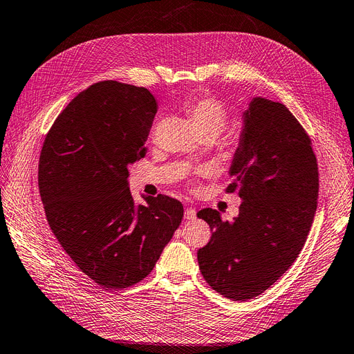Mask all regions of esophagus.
I'll list each match as a JSON object with an SVG mask.
<instances>
[{
	"label": "esophagus",
	"instance_id": "1",
	"mask_svg": "<svg viewBox=\"0 0 354 354\" xmlns=\"http://www.w3.org/2000/svg\"><path fill=\"white\" fill-rule=\"evenodd\" d=\"M185 218L187 221H193L196 218V209L194 207H186L185 210Z\"/></svg>",
	"mask_w": 354,
	"mask_h": 354
}]
</instances>
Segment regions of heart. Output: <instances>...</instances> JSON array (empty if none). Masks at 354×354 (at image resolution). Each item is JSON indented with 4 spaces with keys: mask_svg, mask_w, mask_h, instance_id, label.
<instances>
[{
    "mask_svg": "<svg viewBox=\"0 0 354 354\" xmlns=\"http://www.w3.org/2000/svg\"><path fill=\"white\" fill-rule=\"evenodd\" d=\"M185 111L201 136L216 138L226 128L230 119L225 104L219 98L210 95H196L187 98ZM239 140H241L239 135L232 132L219 138V144L223 148L235 149L239 147Z\"/></svg>",
    "mask_w": 354,
    "mask_h": 354,
    "instance_id": "b5f03b06",
    "label": "heart"
}]
</instances>
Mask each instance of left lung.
<instances>
[{"mask_svg":"<svg viewBox=\"0 0 354 354\" xmlns=\"http://www.w3.org/2000/svg\"><path fill=\"white\" fill-rule=\"evenodd\" d=\"M226 193H238L239 215L215 209L197 216L214 231L197 251L206 283L232 301L261 295L298 259L317 210L318 164L313 142L286 106L254 98L244 113Z\"/></svg>","mask_w":354,"mask_h":354,"instance_id":"1","label":"left lung"}]
</instances>
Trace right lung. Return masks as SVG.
<instances>
[{
    "mask_svg": "<svg viewBox=\"0 0 354 354\" xmlns=\"http://www.w3.org/2000/svg\"><path fill=\"white\" fill-rule=\"evenodd\" d=\"M157 102L144 87L95 82L46 133L39 192L48 223L80 270L104 289L145 279L183 219L165 194L135 206L129 164L145 157Z\"/></svg>",
    "mask_w": 354,
    "mask_h": 354,
    "instance_id": "right-lung-1",
    "label": "right lung"
}]
</instances>
